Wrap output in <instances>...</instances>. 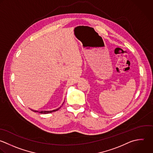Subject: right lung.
<instances>
[{
	"label": "right lung",
	"instance_id": "obj_1",
	"mask_svg": "<svg viewBox=\"0 0 153 153\" xmlns=\"http://www.w3.org/2000/svg\"><path fill=\"white\" fill-rule=\"evenodd\" d=\"M63 103H64V102ZM61 107H59V108H57V109H55V110H51V111H39V113H41V114H48V113H52V112H54V111H56L58 110ZM31 110L33 111H34V112H38V111L33 110Z\"/></svg>",
	"mask_w": 153,
	"mask_h": 153
}]
</instances>
